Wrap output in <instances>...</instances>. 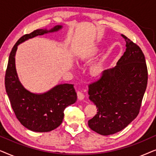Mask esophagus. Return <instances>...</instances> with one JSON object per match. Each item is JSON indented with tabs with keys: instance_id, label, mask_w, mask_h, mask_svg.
<instances>
[{
	"instance_id": "obj_1",
	"label": "esophagus",
	"mask_w": 156,
	"mask_h": 156,
	"mask_svg": "<svg viewBox=\"0 0 156 156\" xmlns=\"http://www.w3.org/2000/svg\"><path fill=\"white\" fill-rule=\"evenodd\" d=\"M77 97H78V99H79V100H82V99H84V94H83V93L82 92V91H77Z\"/></svg>"
}]
</instances>
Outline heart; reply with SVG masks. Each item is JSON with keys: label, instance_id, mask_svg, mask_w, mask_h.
Here are the masks:
<instances>
[{"label": "heart", "instance_id": "heart-1", "mask_svg": "<svg viewBox=\"0 0 156 156\" xmlns=\"http://www.w3.org/2000/svg\"><path fill=\"white\" fill-rule=\"evenodd\" d=\"M98 50L97 49H91L88 52V53L85 55L86 59H91L93 57H94L97 54ZM104 70H105V59H101L97 62L92 64L89 68V75L92 77L97 78L100 77L103 74Z\"/></svg>", "mask_w": 156, "mask_h": 156}]
</instances>
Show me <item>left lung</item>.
Masks as SVG:
<instances>
[{"label":"left lung","instance_id":"1","mask_svg":"<svg viewBox=\"0 0 156 156\" xmlns=\"http://www.w3.org/2000/svg\"><path fill=\"white\" fill-rule=\"evenodd\" d=\"M126 51L114 67L104 70L101 79L89 84V98L97 108L88 121L92 131L103 136L116 133L138 116L148 82L145 56L125 35Z\"/></svg>","mask_w":156,"mask_h":156}]
</instances>
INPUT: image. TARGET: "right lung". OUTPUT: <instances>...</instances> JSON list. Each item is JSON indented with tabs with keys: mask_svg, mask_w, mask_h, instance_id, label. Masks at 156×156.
Listing matches in <instances>:
<instances>
[{
	"mask_svg": "<svg viewBox=\"0 0 156 156\" xmlns=\"http://www.w3.org/2000/svg\"><path fill=\"white\" fill-rule=\"evenodd\" d=\"M62 28L55 25L50 30L38 29L23 35L12 48L5 72V86L12 108L23 126L35 132H48L62 122L64 110L76 102L77 96L73 84H60L48 91L35 94L27 90L19 80L16 68V53L19 44L38 35Z\"/></svg>",
	"mask_w": 156,
	"mask_h": 156,
	"instance_id": "1",
	"label": "right lung"
}]
</instances>
